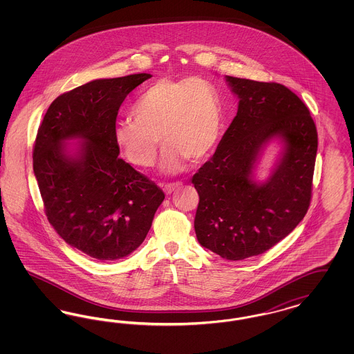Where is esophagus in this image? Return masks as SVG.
I'll list each match as a JSON object with an SVG mask.
<instances>
[{
  "label": "esophagus",
  "mask_w": 354,
  "mask_h": 354,
  "mask_svg": "<svg viewBox=\"0 0 354 354\" xmlns=\"http://www.w3.org/2000/svg\"><path fill=\"white\" fill-rule=\"evenodd\" d=\"M182 182H176V183H167V185H163V191L166 192V195H169V194H172L175 189H178V188H180L182 187Z\"/></svg>",
  "instance_id": "esophagus-1"
}]
</instances>
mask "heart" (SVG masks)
Masks as SVG:
<instances>
[{
	"label": "heart",
	"mask_w": 354,
	"mask_h": 354,
	"mask_svg": "<svg viewBox=\"0 0 354 354\" xmlns=\"http://www.w3.org/2000/svg\"><path fill=\"white\" fill-rule=\"evenodd\" d=\"M134 120H120L114 142L135 167L150 169L165 146L162 169L176 174L188 160L201 162L219 140L223 109L218 87L201 77L160 78L149 86L131 109Z\"/></svg>",
	"instance_id": "obj_1"
}]
</instances>
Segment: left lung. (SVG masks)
<instances>
[{
    "instance_id": "left-lung-1",
    "label": "left lung",
    "mask_w": 354,
    "mask_h": 354,
    "mask_svg": "<svg viewBox=\"0 0 354 354\" xmlns=\"http://www.w3.org/2000/svg\"><path fill=\"white\" fill-rule=\"evenodd\" d=\"M237 114L214 156L192 176L199 194L195 232L225 260L268 251L304 219L312 195L317 130L308 107L284 84L225 75ZM273 140L281 153L264 182L255 169Z\"/></svg>"
}]
</instances>
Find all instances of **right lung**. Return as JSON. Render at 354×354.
<instances>
[{
    "instance_id": "add662e5",
    "label": "right lung",
    "mask_w": 354,
    "mask_h": 354,
    "mask_svg": "<svg viewBox=\"0 0 354 354\" xmlns=\"http://www.w3.org/2000/svg\"><path fill=\"white\" fill-rule=\"evenodd\" d=\"M151 77L95 80L65 93L37 133L34 175L48 220L68 245L98 261L134 252L165 201L158 185L118 158L114 142L120 104Z\"/></svg>"
}]
</instances>
